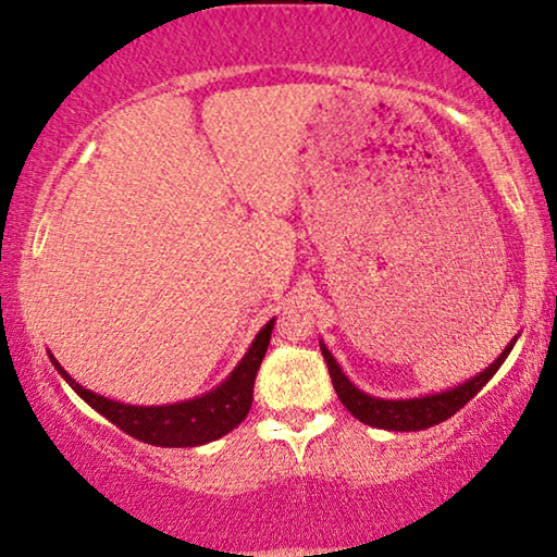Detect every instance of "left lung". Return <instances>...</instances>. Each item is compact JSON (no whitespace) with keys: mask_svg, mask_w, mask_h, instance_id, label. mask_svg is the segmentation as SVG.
<instances>
[{"mask_svg":"<svg viewBox=\"0 0 557 557\" xmlns=\"http://www.w3.org/2000/svg\"><path fill=\"white\" fill-rule=\"evenodd\" d=\"M517 337H520V332H517ZM517 337L509 339V345L502 349L497 360L486 364V368L482 372H476L474 377L463 380V383L448 387V391L416 395V398H380V395L360 391V387L345 375V370L339 368V362L334 360L330 347H326L322 339H319V347H322L326 368H330L332 375V385L339 395L342 406H345L357 421L383 431H423L431 429V425L444 423L446 418H451L456 413V410L467 406V403L490 383L494 372L502 368V362H505L507 355L512 352Z\"/></svg>","mask_w":557,"mask_h":557,"instance_id":"8db88e82","label":"left lung"}]
</instances>
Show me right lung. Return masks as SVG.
<instances>
[{
	"instance_id": "add662e5",
	"label": "right lung",
	"mask_w": 557,
	"mask_h": 557,
	"mask_svg": "<svg viewBox=\"0 0 557 557\" xmlns=\"http://www.w3.org/2000/svg\"><path fill=\"white\" fill-rule=\"evenodd\" d=\"M273 322L276 317L269 319L261 326V332L256 334L246 355L240 357V362L231 370V375L212 387V391L195 395L189 400L180 403H166V406H132V403H119L106 395H98L88 387L67 375L63 364L55 360V355L50 352V362L55 364V370L63 375L67 385L88 403L96 413L109 418L113 425H119L121 431L128 436L144 441L151 446H164V448H193L210 444V441L223 438L225 433H231L243 418L248 416L250 403H253V383L261 368L265 349H269Z\"/></svg>"
}]
</instances>
